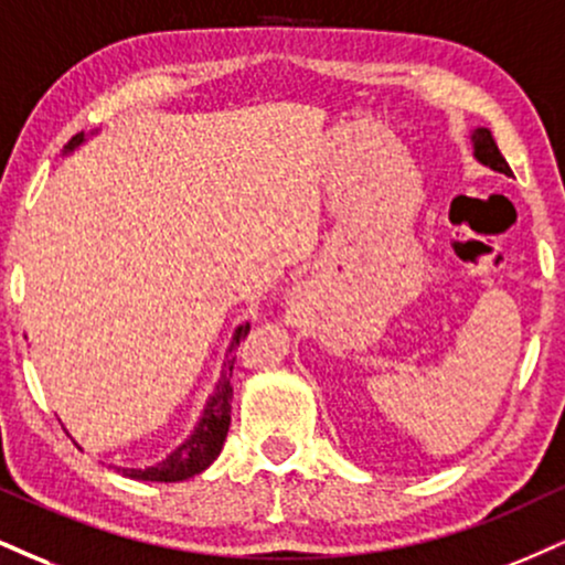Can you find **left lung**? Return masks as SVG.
I'll return each mask as SVG.
<instances>
[{"label": "left lung", "mask_w": 565, "mask_h": 565, "mask_svg": "<svg viewBox=\"0 0 565 565\" xmlns=\"http://www.w3.org/2000/svg\"><path fill=\"white\" fill-rule=\"evenodd\" d=\"M471 147H473V158H477V162H481V166L492 168V171H498V173L513 175L511 166H508L505 158L500 154L498 145H494L492 131H489V128H473Z\"/></svg>", "instance_id": "8db88e82"}]
</instances>
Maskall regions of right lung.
I'll list each match as a JSON object with an SVG mask.
<instances>
[{
  "label": "right lung",
  "mask_w": 565,
  "mask_h": 565,
  "mask_svg": "<svg viewBox=\"0 0 565 565\" xmlns=\"http://www.w3.org/2000/svg\"><path fill=\"white\" fill-rule=\"evenodd\" d=\"M94 134L97 131H92L88 136ZM84 145H86V134L81 131L67 141L63 154L76 152V149ZM247 331H249V323H239L234 329V337H231L226 358H223V365H221V376H217L215 390L210 392L207 403L202 407L192 434H189V437L183 439L171 455H166L160 463L147 466V468L113 466L115 471L136 481H183V479L196 477V473H202L210 463H213L223 450V441H226V434L231 426V399H234V386H231L234 358H231V352H234L236 344L247 337Z\"/></svg>",
  "instance_id": "obj_1"
}]
</instances>
